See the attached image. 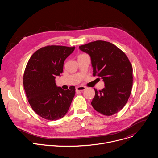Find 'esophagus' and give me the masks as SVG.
Masks as SVG:
<instances>
[{"label": "esophagus", "instance_id": "1", "mask_svg": "<svg viewBox=\"0 0 158 158\" xmlns=\"http://www.w3.org/2000/svg\"><path fill=\"white\" fill-rule=\"evenodd\" d=\"M86 89L85 86H77L76 89V91L79 92V91H83Z\"/></svg>", "mask_w": 158, "mask_h": 158}]
</instances>
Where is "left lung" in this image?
Wrapping results in <instances>:
<instances>
[{
    "label": "left lung",
    "instance_id": "left-lung-1",
    "mask_svg": "<svg viewBox=\"0 0 158 158\" xmlns=\"http://www.w3.org/2000/svg\"><path fill=\"white\" fill-rule=\"evenodd\" d=\"M79 49L91 56L93 76L101 77L104 88L98 91L91 104L104 116L120 111L127 103L132 87V67L125 53L113 44L96 40Z\"/></svg>",
    "mask_w": 158,
    "mask_h": 158
}]
</instances>
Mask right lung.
<instances>
[{
    "mask_svg": "<svg viewBox=\"0 0 158 158\" xmlns=\"http://www.w3.org/2000/svg\"><path fill=\"white\" fill-rule=\"evenodd\" d=\"M75 47L47 46L36 51L29 59L23 84L28 102L39 116L50 121L63 118L75 95V87L64 91L56 84V76L63 72L65 59Z\"/></svg>",
    "mask_w": 158,
    "mask_h": 158,
    "instance_id": "obj_1",
    "label": "right lung"
}]
</instances>
